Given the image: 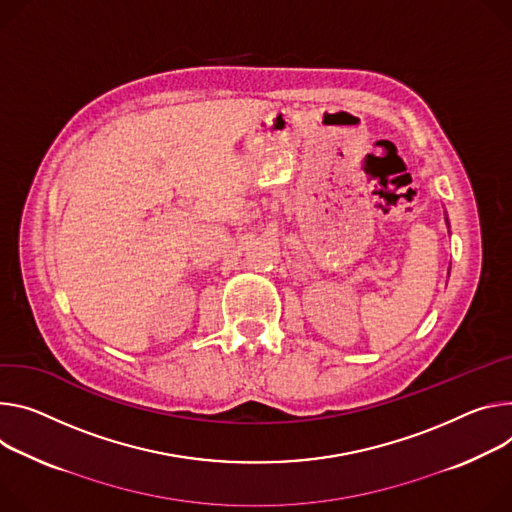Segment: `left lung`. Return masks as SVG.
I'll return each mask as SVG.
<instances>
[{
	"label": "left lung",
	"mask_w": 512,
	"mask_h": 512,
	"mask_svg": "<svg viewBox=\"0 0 512 512\" xmlns=\"http://www.w3.org/2000/svg\"><path fill=\"white\" fill-rule=\"evenodd\" d=\"M445 224H447V228H449V218H447V214H445Z\"/></svg>",
	"instance_id": "8db88e82"
}]
</instances>
